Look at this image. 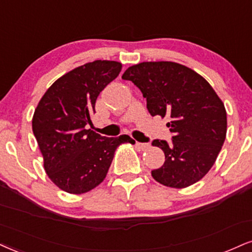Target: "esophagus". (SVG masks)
<instances>
[{
	"label": "esophagus",
	"instance_id": "esophagus-1",
	"mask_svg": "<svg viewBox=\"0 0 252 252\" xmlns=\"http://www.w3.org/2000/svg\"><path fill=\"white\" fill-rule=\"evenodd\" d=\"M136 147L141 150H147L150 147L149 143H141V142H136Z\"/></svg>",
	"mask_w": 252,
	"mask_h": 252
}]
</instances>
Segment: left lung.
Here are the masks:
<instances>
[{"label": "left lung", "mask_w": 252, "mask_h": 252, "mask_svg": "<svg viewBox=\"0 0 252 252\" xmlns=\"http://www.w3.org/2000/svg\"><path fill=\"white\" fill-rule=\"evenodd\" d=\"M147 98L151 116L168 117L171 142L154 139L165 162L151 171L158 183L187 188L214 165L226 135V111L213 87L201 75L175 62H143L122 75Z\"/></svg>", "instance_id": "8db88e82"}]
</instances>
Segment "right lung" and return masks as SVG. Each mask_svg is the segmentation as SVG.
Returning a JSON list of instances; mask_svg holds the SVG:
<instances>
[{
  "label": "right lung",
  "instance_id": "add662e5",
  "mask_svg": "<svg viewBox=\"0 0 252 252\" xmlns=\"http://www.w3.org/2000/svg\"><path fill=\"white\" fill-rule=\"evenodd\" d=\"M115 61L86 63L54 82L35 109L34 132L44 170L60 189L84 193L102 183L120 144L128 135L104 137L88 129L99 93L118 76Z\"/></svg>",
  "mask_w": 252,
  "mask_h": 252
}]
</instances>
